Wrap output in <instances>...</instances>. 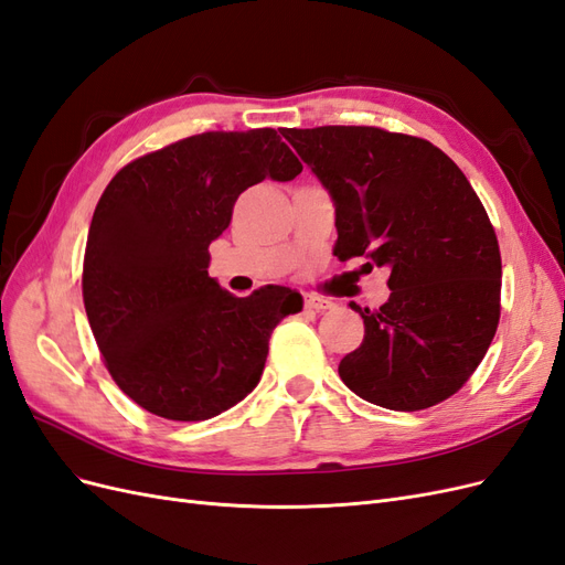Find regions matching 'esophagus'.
I'll return each mask as SVG.
<instances>
[{
  "label": "esophagus",
  "mask_w": 565,
  "mask_h": 565,
  "mask_svg": "<svg viewBox=\"0 0 565 565\" xmlns=\"http://www.w3.org/2000/svg\"><path fill=\"white\" fill-rule=\"evenodd\" d=\"M303 306H306V309H309V311H324V309H330L332 301L313 297V295H306V297H303Z\"/></svg>",
  "instance_id": "1"
}]
</instances>
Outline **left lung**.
<instances>
[{
    "mask_svg": "<svg viewBox=\"0 0 565 565\" xmlns=\"http://www.w3.org/2000/svg\"><path fill=\"white\" fill-rule=\"evenodd\" d=\"M334 202L339 262L391 270L386 303L339 363L355 396L415 413L471 377L500 322L498 235L461 169L434 143L377 127L285 129Z\"/></svg>",
    "mask_w": 565,
    "mask_h": 565,
    "instance_id": "left-lung-1",
    "label": "left lung"
}]
</instances>
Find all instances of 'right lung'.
<instances>
[{"label":"right lung","mask_w":565,"mask_h":565,"mask_svg":"<svg viewBox=\"0 0 565 565\" xmlns=\"http://www.w3.org/2000/svg\"><path fill=\"white\" fill-rule=\"evenodd\" d=\"M276 129L188 136L119 169L84 252V309L108 372L148 413L200 422L259 384L276 324L301 311L289 287L233 297L210 245L249 185L301 172Z\"/></svg>","instance_id":"add662e5"}]
</instances>
